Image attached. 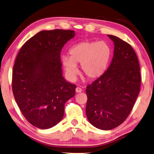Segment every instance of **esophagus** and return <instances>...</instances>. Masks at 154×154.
<instances>
[{
    "label": "esophagus",
    "mask_w": 154,
    "mask_h": 154,
    "mask_svg": "<svg viewBox=\"0 0 154 154\" xmlns=\"http://www.w3.org/2000/svg\"><path fill=\"white\" fill-rule=\"evenodd\" d=\"M75 91H76L77 93H80V92L82 91V89L79 88V87H77L76 89H75Z\"/></svg>",
    "instance_id": "obj_1"
}]
</instances>
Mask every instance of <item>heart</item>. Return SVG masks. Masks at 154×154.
<instances>
[{"label": "heart", "instance_id": "b5f03b06", "mask_svg": "<svg viewBox=\"0 0 154 154\" xmlns=\"http://www.w3.org/2000/svg\"><path fill=\"white\" fill-rule=\"evenodd\" d=\"M112 50L104 41L82 42L69 50V57L63 56L64 68L71 79L79 72L77 65H82L83 74L89 79H98L104 74L110 63Z\"/></svg>", "mask_w": 154, "mask_h": 154}]
</instances>
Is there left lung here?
I'll return each mask as SVG.
<instances>
[{
	"label": "left lung",
	"mask_w": 154,
	"mask_h": 154,
	"mask_svg": "<svg viewBox=\"0 0 154 154\" xmlns=\"http://www.w3.org/2000/svg\"><path fill=\"white\" fill-rule=\"evenodd\" d=\"M114 42V57L104 74L87 85L86 116L102 130H111L123 122L135 104L141 77L137 57L129 44L108 35Z\"/></svg>",
	"instance_id": "obj_1"
}]
</instances>
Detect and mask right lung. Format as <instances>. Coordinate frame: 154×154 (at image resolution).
Returning a JSON list of instances; mask_svg holds the SVG:
<instances>
[{
  "instance_id": "obj_1",
  "label": "right lung",
  "mask_w": 154,
  "mask_h": 154,
  "mask_svg": "<svg viewBox=\"0 0 154 154\" xmlns=\"http://www.w3.org/2000/svg\"><path fill=\"white\" fill-rule=\"evenodd\" d=\"M75 36L72 30L42 31L19 50L13 69L15 101L27 121L47 129L59 122L65 104L75 94L76 85L64 79L60 52Z\"/></svg>"
}]
</instances>
